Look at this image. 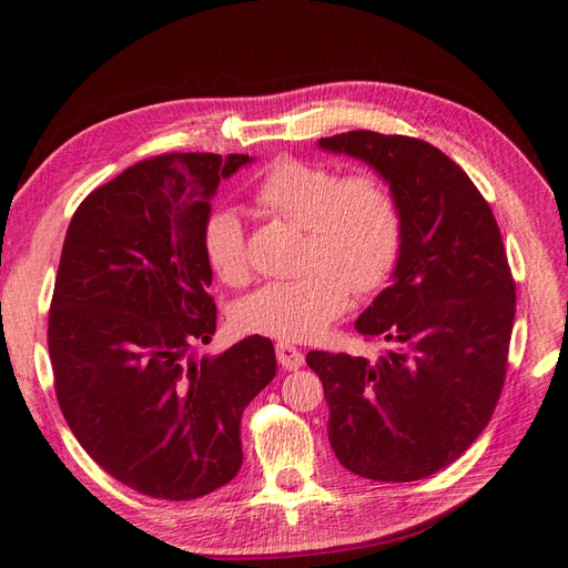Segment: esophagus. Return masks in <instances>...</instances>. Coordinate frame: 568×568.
I'll use <instances>...</instances> for the list:
<instances>
[{"instance_id":"esophagus-1","label":"esophagus","mask_w":568,"mask_h":568,"mask_svg":"<svg viewBox=\"0 0 568 568\" xmlns=\"http://www.w3.org/2000/svg\"><path fill=\"white\" fill-rule=\"evenodd\" d=\"M275 349H277V362L282 364V368L296 371V368L303 366L305 357H303V352H301L298 347H293V345H288V343H277Z\"/></svg>"}]
</instances>
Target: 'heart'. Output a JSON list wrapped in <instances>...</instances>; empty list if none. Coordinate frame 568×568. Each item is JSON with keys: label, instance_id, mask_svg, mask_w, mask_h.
<instances>
[{"label": "heart", "instance_id": "b5f03b06", "mask_svg": "<svg viewBox=\"0 0 568 568\" xmlns=\"http://www.w3.org/2000/svg\"><path fill=\"white\" fill-rule=\"evenodd\" d=\"M272 216L303 227L298 277L270 282L232 310L242 334L312 341L343 315L349 293L385 284L402 248V213L376 173H347L293 158L272 162L253 190ZM206 263L225 284L248 277L246 230L234 209H216L202 230Z\"/></svg>", "mask_w": 568, "mask_h": 568}]
</instances>
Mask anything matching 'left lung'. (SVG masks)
Here are the masks:
<instances>
[{"label":"left lung","mask_w":568,"mask_h":568,"mask_svg":"<svg viewBox=\"0 0 568 568\" xmlns=\"http://www.w3.org/2000/svg\"><path fill=\"white\" fill-rule=\"evenodd\" d=\"M326 152L374 166L402 213L393 284L355 328L376 362L312 349L328 442L349 473L416 481L467 452L494 416L515 324V280L491 206L442 150L410 135L347 131Z\"/></svg>","instance_id":"8db88e82"}]
</instances>
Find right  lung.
I'll return each instance as SVG.
<instances>
[{
	"label": "right lung",
	"mask_w": 568,
	"mask_h": 568,
	"mask_svg": "<svg viewBox=\"0 0 568 568\" xmlns=\"http://www.w3.org/2000/svg\"><path fill=\"white\" fill-rule=\"evenodd\" d=\"M248 154L173 152L129 166L74 211L58 265L49 357L77 442L116 481L202 498L242 467L244 408L275 378L270 338L216 357L202 230L219 183Z\"/></svg>",
	"instance_id": "right-lung-1"
}]
</instances>
